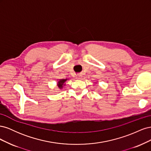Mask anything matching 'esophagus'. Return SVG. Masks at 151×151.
Returning <instances> with one entry per match:
<instances>
[{
    "mask_svg": "<svg viewBox=\"0 0 151 151\" xmlns=\"http://www.w3.org/2000/svg\"><path fill=\"white\" fill-rule=\"evenodd\" d=\"M81 77H82V75H77V76H76V78H77V79H81Z\"/></svg>",
    "mask_w": 151,
    "mask_h": 151,
    "instance_id": "obj_1",
    "label": "esophagus"
}]
</instances>
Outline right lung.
<instances>
[{
	"instance_id": "add662e5",
	"label": "right lung",
	"mask_w": 151,
	"mask_h": 151,
	"mask_svg": "<svg viewBox=\"0 0 151 151\" xmlns=\"http://www.w3.org/2000/svg\"><path fill=\"white\" fill-rule=\"evenodd\" d=\"M69 79H58L57 81H58V82H57V86H58V89H62L63 88V86H64L65 85V82L67 81V80H68Z\"/></svg>"
}]
</instances>
